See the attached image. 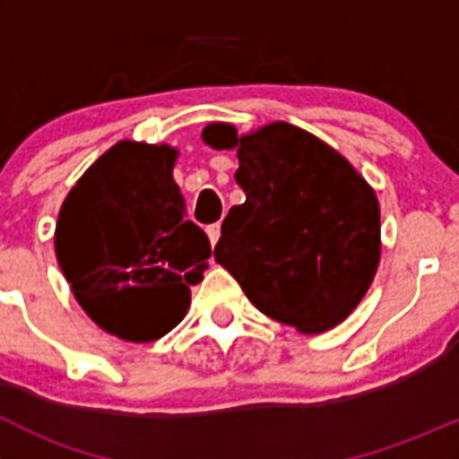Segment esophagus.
I'll list each match as a JSON object with an SVG mask.
<instances>
[{
	"mask_svg": "<svg viewBox=\"0 0 459 459\" xmlns=\"http://www.w3.org/2000/svg\"><path fill=\"white\" fill-rule=\"evenodd\" d=\"M206 235H208V239H211V247H215L217 239H220V235H221L220 224H211V226H208V229H206Z\"/></svg>",
	"mask_w": 459,
	"mask_h": 459,
	"instance_id": "34e87169",
	"label": "esophagus"
}]
</instances>
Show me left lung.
<instances>
[{
    "label": "left lung",
    "mask_w": 459,
    "mask_h": 459,
    "mask_svg": "<svg viewBox=\"0 0 459 459\" xmlns=\"http://www.w3.org/2000/svg\"><path fill=\"white\" fill-rule=\"evenodd\" d=\"M215 151H238L247 200L221 224L215 262L264 316L316 335L355 311L379 266V204L346 157L308 131L273 122L238 135L202 131Z\"/></svg>",
    "instance_id": "obj_1"
}]
</instances>
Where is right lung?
<instances>
[{"instance_id":"obj_1","label":"right lung","mask_w":459,"mask_h":459,"mask_svg":"<svg viewBox=\"0 0 459 459\" xmlns=\"http://www.w3.org/2000/svg\"><path fill=\"white\" fill-rule=\"evenodd\" d=\"M179 151L122 140L77 179L59 208L55 255L86 316L110 335L152 342L188 311L211 257L173 179Z\"/></svg>"}]
</instances>
